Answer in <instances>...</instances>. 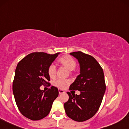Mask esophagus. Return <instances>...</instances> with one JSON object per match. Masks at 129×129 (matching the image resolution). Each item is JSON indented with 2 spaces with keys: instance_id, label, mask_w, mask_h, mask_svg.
I'll use <instances>...</instances> for the list:
<instances>
[{
  "instance_id": "1",
  "label": "esophagus",
  "mask_w": 129,
  "mask_h": 129,
  "mask_svg": "<svg viewBox=\"0 0 129 129\" xmlns=\"http://www.w3.org/2000/svg\"><path fill=\"white\" fill-rule=\"evenodd\" d=\"M58 91H59V94H63V93H64V91L61 89H59Z\"/></svg>"
}]
</instances>
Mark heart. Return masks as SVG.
<instances>
[{"mask_svg": "<svg viewBox=\"0 0 129 129\" xmlns=\"http://www.w3.org/2000/svg\"><path fill=\"white\" fill-rule=\"evenodd\" d=\"M59 62L61 64H62L63 66L66 67L67 69H69L70 71L74 70L76 67V62L75 60L70 56H66L62 57L61 58H60ZM56 72V66L55 63H52L49 66V69H48V73H49V76L50 77H55ZM69 83V81L68 80L59 79L55 81L54 84L56 86H58L59 88H63Z\"/></svg>", "mask_w": 129, "mask_h": 129, "instance_id": "heart-1", "label": "heart"}]
</instances>
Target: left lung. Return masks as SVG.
<instances>
[{"label": "left lung", "mask_w": 129, "mask_h": 129, "mask_svg": "<svg viewBox=\"0 0 129 129\" xmlns=\"http://www.w3.org/2000/svg\"><path fill=\"white\" fill-rule=\"evenodd\" d=\"M78 60L80 74L70 86V89L78 90L80 95H72L64 103L67 115L74 121H84L92 118L98 111L106 91L102 68L95 59L82 52L70 53Z\"/></svg>", "instance_id": "8db88e82"}]
</instances>
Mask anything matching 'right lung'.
Listing matches in <instances>:
<instances>
[{"mask_svg": "<svg viewBox=\"0 0 129 129\" xmlns=\"http://www.w3.org/2000/svg\"><path fill=\"white\" fill-rule=\"evenodd\" d=\"M59 54L32 53L17 66L13 94L20 112L31 120H39L47 116L53 102L59 95L58 88L55 86H51L47 91L40 89V86L50 85L47 82L50 81L48 69Z\"/></svg>", "mask_w": 129, "mask_h": 129, "instance_id": "add662e5", "label": "right lung"}]
</instances>
